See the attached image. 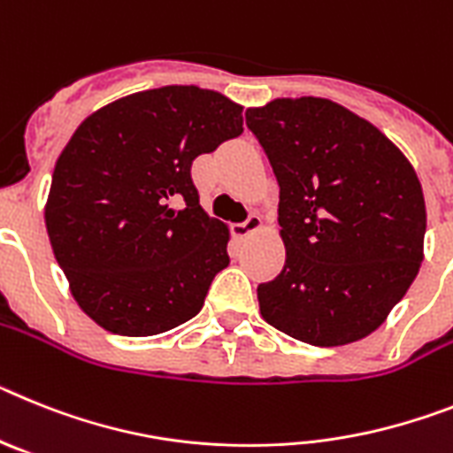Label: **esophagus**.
Listing matches in <instances>:
<instances>
[{
	"mask_svg": "<svg viewBox=\"0 0 453 453\" xmlns=\"http://www.w3.org/2000/svg\"><path fill=\"white\" fill-rule=\"evenodd\" d=\"M262 230V219H259L257 214H250L249 219L243 223H237V226L232 227V232H234V237L243 239V237H250V234H255V232Z\"/></svg>",
	"mask_w": 453,
	"mask_h": 453,
	"instance_id": "34e87169",
	"label": "esophagus"
}]
</instances>
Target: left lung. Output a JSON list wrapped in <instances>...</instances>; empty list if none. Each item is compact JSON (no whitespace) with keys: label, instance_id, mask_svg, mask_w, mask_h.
I'll return each instance as SVG.
<instances>
[{"label":"left lung","instance_id":"1","mask_svg":"<svg viewBox=\"0 0 453 453\" xmlns=\"http://www.w3.org/2000/svg\"><path fill=\"white\" fill-rule=\"evenodd\" d=\"M280 187L285 266L257 287L266 324L312 346L379 328L424 259L426 207L406 155L326 97H278L246 111Z\"/></svg>","mask_w":453,"mask_h":453}]
</instances>
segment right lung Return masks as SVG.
<instances>
[{"instance_id": "right-lung-1", "label": "right lung", "mask_w": 453, "mask_h": 453, "mask_svg": "<svg viewBox=\"0 0 453 453\" xmlns=\"http://www.w3.org/2000/svg\"><path fill=\"white\" fill-rule=\"evenodd\" d=\"M242 111L216 90L161 86L74 129L54 166L45 226L74 301L97 326L148 337L200 312L230 265V230L200 207L191 164L243 132Z\"/></svg>"}]
</instances>
